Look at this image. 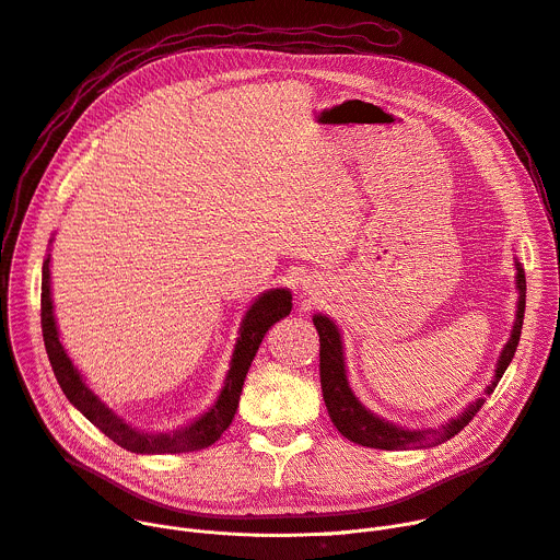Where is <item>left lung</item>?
Segmentation results:
<instances>
[{
    "label": "left lung",
    "instance_id": "8db88e82",
    "mask_svg": "<svg viewBox=\"0 0 560 560\" xmlns=\"http://www.w3.org/2000/svg\"><path fill=\"white\" fill-rule=\"evenodd\" d=\"M518 269V314H515V325L511 331V338L502 350V357L498 361L495 378L487 388V395L495 390L498 381L502 378L504 370L509 368L515 350H518V340L523 331V318H525V293H527V280L525 271L521 265H515ZM314 325L320 338V388H323V399L329 412L331 423L338 428V433L342 438H348L354 444L368 446V448H383V451H408V448H430L438 446L451 438H455L459 430L478 415L482 408L485 399H478L472 406H468L462 417L453 419L451 423L442 428H428V430H406L399 425H393L388 421H383L368 412L357 397L352 395L348 376H346V361H342V346H340V334L336 325L325 318V316H314Z\"/></svg>",
    "mask_w": 560,
    "mask_h": 560
}]
</instances>
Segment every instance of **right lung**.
<instances>
[{
	"instance_id": "right-lung-1",
	"label": "right lung",
	"mask_w": 560,
	"mask_h": 560,
	"mask_svg": "<svg viewBox=\"0 0 560 560\" xmlns=\"http://www.w3.org/2000/svg\"><path fill=\"white\" fill-rule=\"evenodd\" d=\"M289 312H291V293L284 289H273L257 298L242 320L240 340L235 346L231 370L226 374V385L218 404H214L206 415H201L188 428L177 430V433L152 435L127 425L109 408H105V404L82 383L78 370L65 354V348L60 346V338H58L54 305H51V287H49V257L45 260V265H42V307H39L42 336H45V348L60 388L67 395V399L96 428H101L114 444L132 453H152V455L188 453V451L208 448L210 444L218 442L235 417L246 372L250 368V361L257 348H260L265 334L273 323L289 316Z\"/></svg>"
}]
</instances>
